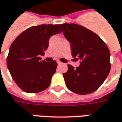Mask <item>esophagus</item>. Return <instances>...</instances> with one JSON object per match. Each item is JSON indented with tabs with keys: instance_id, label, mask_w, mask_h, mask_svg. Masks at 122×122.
I'll list each match as a JSON object with an SVG mask.
<instances>
[{
	"instance_id": "esophagus-1",
	"label": "esophagus",
	"mask_w": 122,
	"mask_h": 122,
	"mask_svg": "<svg viewBox=\"0 0 122 122\" xmlns=\"http://www.w3.org/2000/svg\"><path fill=\"white\" fill-rule=\"evenodd\" d=\"M57 64H58V65H60V64L62 63H61V61H57Z\"/></svg>"
}]
</instances>
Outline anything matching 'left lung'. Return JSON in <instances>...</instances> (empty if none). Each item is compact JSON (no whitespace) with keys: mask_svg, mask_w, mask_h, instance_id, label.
Segmentation results:
<instances>
[{"mask_svg":"<svg viewBox=\"0 0 122 122\" xmlns=\"http://www.w3.org/2000/svg\"><path fill=\"white\" fill-rule=\"evenodd\" d=\"M60 26L70 42L73 57L81 61L76 69L68 65V71L63 75L66 86L78 94L92 93L102 85L110 73L108 48L98 35L82 25L61 24Z\"/></svg>","mask_w":122,"mask_h":122,"instance_id":"8db88e82","label":"left lung"}]
</instances>
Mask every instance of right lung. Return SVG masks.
<instances>
[{
  "label": "right lung",
  "mask_w": 122,
  "mask_h": 122,
  "mask_svg": "<svg viewBox=\"0 0 122 122\" xmlns=\"http://www.w3.org/2000/svg\"><path fill=\"white\" fill-rule=\"evenodd\" d=\"M59 24H41L26 29L15 39L7 57V67L23 91L37 93L49 87L56 71L55 61H41L49 46V38L60 34Z\"/></svg>",
  "instance_id": "1"
}]
</instances>
